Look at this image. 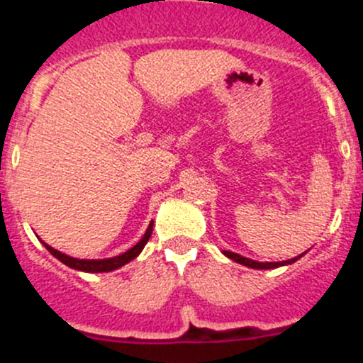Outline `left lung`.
Segmentation results:
<instances>
[{"label":"left lung","mask_w":363,"mask_h":363,"mask_svg":"<svg viewBox=\"0 0 363 363\" xmlns=\"http://www.w3.org/2000/svg\"><path fill=\"white\" fill-rule=\"evenodd\" d=\"M225 255L228 256V258L235 259V262L242 263V265H247L251 267V269H276V267H281V265H286V263H294L296 259L300 258V256H296L294 259H288V262H267V263H259V262H255V259H250V258H244V256L237 255V252H232V251H225Z\"/></svg>","instance_id":"obj_1"}]
</instances>
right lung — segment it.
Here are the masks:
<instances>
[{
    "mask_svg": "<svg viewBox=\"0 0 363 363\" xmlns=\"http://www.w3.org/2000/svg\"><path fill=\"white\" fill-rule=\"evenodd\" d=\"M151 233H152V223L149 225L147 232L144 233V237L140 239V242L135 244L131 250L123 252V255L116 256V258H108V259H77V258H72V256L65 255V252H60L57 250H54V247H50L49 244L43 242V246L50 251V255H54L57 259H61L65 265L72 267V269L84 270V272H108V270L119 269V267H123L124 263H128V262H131L133 258H137L138 252L144 250V246L147 244Z\"/></svg>",
    "mask_w": 363,
    "mask_h": 363,
    "instance_id": "add662e5",
    "label": "right lung"
}]
</instances>
